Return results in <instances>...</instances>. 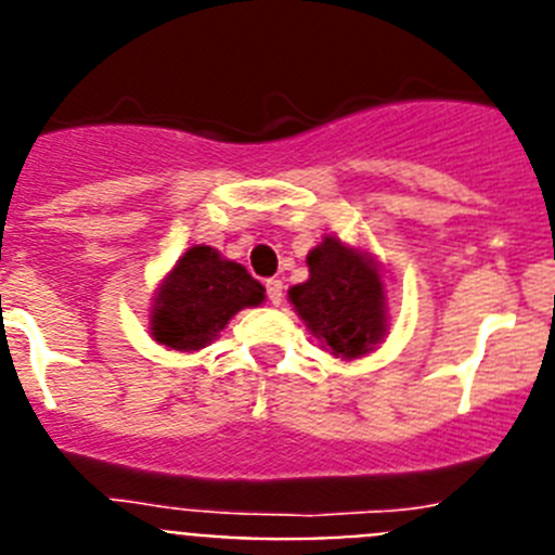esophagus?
I'll return each mask as SVG.
<instances>
[{
  "mask_svg": "<svg viewBox=\"0 0 555 555\" xmlns=\"http://www.w3.org/2000/svg\"><path fill=\"white\" fill-rule=\"evenodd\" d=\"M267 297L272 306H281L283 302V283L281 281H274V278H269L267 281Z\"/></svg>",
  "mask_w": 555,
  "mask_h": 555,
  "instance_id": "obj_1",
  "label": "esophagus"
}]
</instances>
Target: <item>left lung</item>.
Wrapping results in <instances>:
<instances>
[{
    "instance_id": "obj_1",
    "label": "left lung",
    "mask_w": 555,
    "mask_h": 555,
    "mask_svg": "<svg viewBox=\"0 0 555 555\" xmlns=\"http://www.w3.org/2000/svg\"><path fill=\"white\" fill-rule=\"evenodd\" d=\"M306 283L288 292L294 308L322 345L341 358L372 350L386 331L384 283L366 255L325 238L308 253Z\"/></svg>"
}]
</instances>
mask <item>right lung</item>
I'll use <instances>...</instances> for the list:
<instances>
[{
  "label": "right lung",
  "mask_w": 555,
  "mask_h": 555,
  "mask_svg": "<svg viewBox=\"0 0 555 555\" xmlns=\"http://www.w3.org/2000/svg\"><path fill=\"white\" fill-rule=\"evenodd\" d=\"M261 300L263 286L242 263L224 261L210 247H191L155 297L152 336L171 350H199L235 311Z\"/></svg>",
  "instance_id": "1"
}]
</instances>
